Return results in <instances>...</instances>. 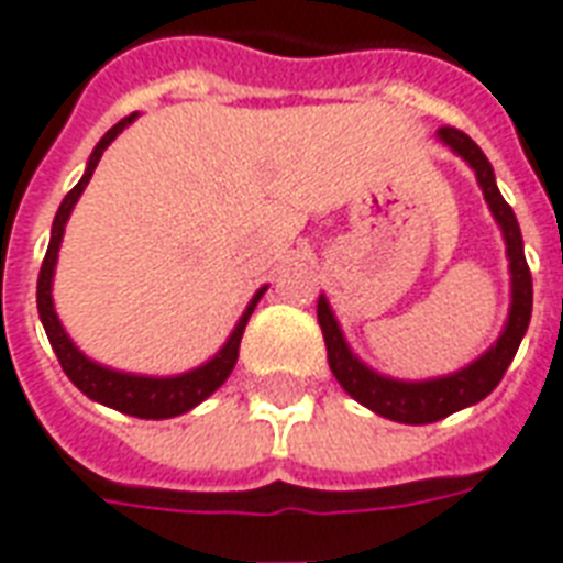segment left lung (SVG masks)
Masks as SVG:
<instances>
[{
    "label": "left lung",
    "instance_id": "8db88e82",
    "mask_svg": "<svg viewBox=\"0 0 563 563\" xmlns=\"http://www.w3.org/2000/svg\"><path fill=\"white\" fill-rule=\"evenodd\" d=\"M439 136L451 145L453 152L462 154L472 164V169L477 173V181L483 187V197L493 208L495 220L501 223L504 241H507V256H510V274H514V307H510V316H507V324H504L498 343L486 355L477 357L472 366H465V369L453 373V376L432 378V382H394V378H385L373 373V369H366L349 352V345H345L343 334H340V324L334 322L331 307H328L324 298H319V310L316 313H319L324 345H328L331 373L345 387V394H352L361 406L373 409L382 418L397 420V423H435V420L448 418L453 411L474 406L483 397H489L495 385L507 373V366L514 361L522 336H526L528 322H531V301H534L531 271H528L526 253H522V232H519V223H516L514 208L507 206L501 194H498L493 166L486 161V154L477 148V143L468 133L456 131L451 124H444Z\"/></svg>",
    "mask_w": 563,
    "mask_h": 563
}]
</instances>
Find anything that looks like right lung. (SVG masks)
Segmentation results:
<instances>
[{"instance_id": "obj_1", "label": "right lung", "mask_w": 563, "mask_h": 563, "mask_svg": "<svg viewBox=\"0 0 563 563\" xmlns=\"http://www.w3.org/2000/svg\"><path fill=\"white\" fill-rule=\"evenodd\" d=\"M131 122L133 115H128V119H122L119 124H112L110 131L103 133V140L95 145V152H91L86 176L77 181V187L70 190L68 197L62 199L59 211H56V220H53V235H49L47 256H44V265H41V274H37V313H41V322H44V331H47L49 336V345H53V352L59 357L65 376L80 387L86 397L98 399V402H103V406H110V409L115 411H124V415H131V418L164 420L190 411L227 382V376L232 373V366L239 361L241 336H244L250 313H253V307H256V301H260L265 289H260L256 298L250 301L247 313L241 316V322L235 324V331H232V336H229L227 345L220 349L218 355L211 357L206 366L190 369L185 376L148 378L115 373V369H107V366L91 364L89 357L82 355L80 349L70 343L68 334H65V328L59 324V316L53 310V298H49V283H53V268H56V256H59L65 223H68V214L70 208H74V202L80 199V194L86 190V185H89V178L91 173H95L98 161H101L103 148H107V145H110Z\"/></svg>"}]
</instances>
